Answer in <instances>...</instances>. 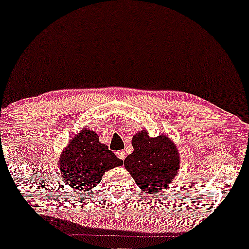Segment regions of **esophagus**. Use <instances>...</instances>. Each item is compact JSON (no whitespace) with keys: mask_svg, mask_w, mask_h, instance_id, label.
Listing matches in <instances>:
<instances>
[{"mask_svg":"<svg viewBox=\"0 0 249 249\" xmlns=\"http://www.w3.org/2000/svg\"><path fill=\"white\" fill-rule=\"evenodd\" d=\"M117 156H118L119 159L124 160V159H125V156H127V154H125V152H124V151H118V152H117Z\"/></svg>","mask_w":249,"mask_h":249,"instance_id":"esophagus-1","label":"esophagus"}]
</instances>
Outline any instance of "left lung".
I'll list each match as a JSON object with an SVG mask.
<instances>
[{"label":"left lung","instance_id":"obj_1","mask_svg":"<svg viewBox=\"0 0 249 249\" xmlns=\"http://www.w3.org/2000/svg\"><path fill=\"white\" fill-rule=\"evenodd\" d=\"M134 152L124 160V168L145 193L156 194L168 186L179 171L180 156L177 146L165 135L149 137L138 131L131 141Z\"/></svg>","mask_w":249,"mask_h":249}]
</instances>
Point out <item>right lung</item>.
Returning a JSON list of instances; mask_svg holds the SVG:
<instances>
[{"label":"right lung","mask_w":249,"mask_h":249,"mask_svg":"<svg viewBox=\"0 0 249 249\" xmlns=\"http://www.w3.org/2000/svg\"><path fill=\"white\" fill-rule=\"evenodd\" d=\"M122 164L124 161L102 144L96 132L87 128L71 138L59 160L63 181L79 194L93 189L105 172Z\"/></svg>","instance_id":"add662e5"}]
</instances>
